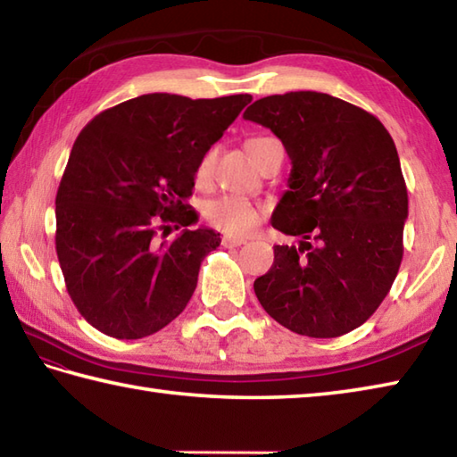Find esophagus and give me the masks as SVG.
Here are the masks:
<instances>
[{"instance_id":"esophagus-1","label":"esophagus","mask_w":457,"mask_h":457,"mask_svg":"<svg viewBox=\"0 0 457 457\" xmlns=\"http://www.w3.org/2000/svg\"><path fill=\"white\" fill-rule=\"evenodd\" d=\"M241 244H245V239L234 237V236H223V237H221V245H223V247H239Z\"/></svg>"}]
</instances>
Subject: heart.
Wrapping results in <instances>:
<instances>
[{"label":"heart","mask_w":457,"mask_h":457,"mask_svg":"<svg viewBox=\"0 0 457 457\" xmlns=\"http://www.w3.org/2000/svg\"><path fill=\"white\" fill-rule=\"evenodd\" d=\"M263 140L265 138L262 137H253L245 142L249 156L253 158L255 148L262 145ZM213 160H216V150L204 152L198 166H195V182L205 184L210 180ZM202 213L212 228H216L226 236L234 237L249 234V231L257 226L259 220H262V212H259L257 205L244 198H237V195H220V198H213L204 205Z\"/></svg>","instance_id":"1"}]
</instances>
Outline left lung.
<instances>
[{
  "instance_id": "obj_1",
  "label": "left lung",
  "mask_w": 457,
  "mask_h": 457,
  "mask_svg": "<svg viewBox=\"0 0 457 457\" xmlns=\"http://www.w3.org/2000/svg\"><path fill=\"white\" fill-rule=\"evenodd\" d=\"M244 119L287 150L289 190L271 226L303 237L273 247L257 299L297 335L351 333L380 307L404 253L408 192L395 140L374 114L315 91L259 98Z\"/></svg>"
}]
</instances>
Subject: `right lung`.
<instances>
[{
    "mask_svg": "<svg viewBox=\"0 0 457 457\" xmlns=\"http://www.w3.org/2000/svg\"><path fill=\"white\" fill-rule=\"evenodd\" d=\"M247 103L252 95L150 93L80 130L55 198V247L71 299L96 330L142 338L186 309L220 234L198 228L160 241L158 229L198 220L186 204L195 166Z\"/></svg>",
    "mask_w": 457,
    "mask_h": 457,
    "instance_id": "right-lung-1",
    "label": "right lung"
}]
</instances>
